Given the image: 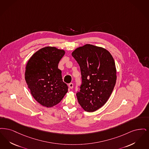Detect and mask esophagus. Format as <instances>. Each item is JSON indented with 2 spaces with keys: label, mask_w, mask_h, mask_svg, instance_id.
<instances>
[{
  "label": "esophagus",
  "mask_w": 149,
  "mask_h": 149,
  "mask_svg": "<svg viewBox=\"0 0 149 149\" xmlns=\"http://www.w3.org/2000/svg\"><path fill=\"white\" fill-rule=\"evenodd\" d=\"M68 86H69V87L71 89H72L73 88V84L72 83H70V84H68Z\"/></svg>",
  "instance_id": "1"
}]
</instances>
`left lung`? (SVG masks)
Segmentation results:
<instances>
[{
  "instance_id": "1",
  "label": "left lung",
  "mask_w": 149,
  "mask_h": 149,
  "mask_svg": "<svg viewBox=\"0 0 149 149\" xmlns=\"http://www.w3.org/2000/svg\"><path fill=\"white\" fill-rule=\"evenodd\" d=\"M72 56L81 73L78 103L86 111L94 112L106 104L116 84L114 59L106 49L89 44L77 48Z\"/></svg>"
}]
</instances>
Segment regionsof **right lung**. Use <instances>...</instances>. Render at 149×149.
Returning <instances> with one entry per match:
<instances>
[{
  "label": "right lung",
  "mask_w": 149,
  "mask_h": 149,
  "mask_svg": "<svg viewBox=\"0 0 149 149\" xmlns=\"http://www.w3.org/2000/svg\"><path fill=\"white\" fill-rule=\"evenodd\" d=\"M63 50L46 47L36 52L26 65L25 79L34 99L42 106L51 107L59 103L68 91L58 63Z\"/></svg>",
  "instance_id": "add662e5"
}]
</instances>
